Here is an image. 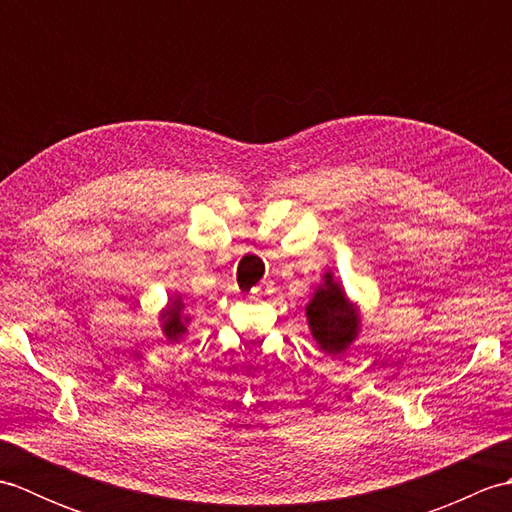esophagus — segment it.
I'll return each instance as SVG.
<instances>
[{
    "label": "esophagus",
    "instance_id": "1",
    "mask_svg": "<svg viewBox=\"0 0 512 512\" xmlns=\"http://www.w3.org/2000/svg\"><path fill=\"white\" fill-rule=\"evenodd\" d=\"M264 295V286H257L255 290H253V297H262Z\"/></svg>",
    "mask_w": 512,
    "mask_h": 512
}]
</instances>
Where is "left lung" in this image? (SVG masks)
<instances>
[{
  "label": "left lung",
  "mask_w": 512,
  "mask_h": 512,
  "mask_svg": "<svg viewBox=\"0 0 512 512\" xmlns=\"http://www.w3.org/2000/svg\"><path fill=\"white\" fill-rule=\"evenodd\" d=\"M308 328L319 350L328 356H341L347 347L356 343L363 328V317L358 303L347 297L339 279L332 270H325L321 284L314 288L306 306Z\"/></svg>",
  "instance_id": "1"
}]
</instances>
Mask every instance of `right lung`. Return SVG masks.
I'll return each instance as SVG.
<instances>
[{
    "instance_id": "add662e5",
    "label": "right lung",
    "mask_w": 512,
    "mask_h": 512,
    "mask_svg": "<svg viewBox=\"0 0 512 512\" xmlns=\"http://www.w3.org/2000/svg\"><path fill=\"white\" fill-rule=\"evenodd\" d=\"M158 321H160L162 334H165L167 341L171 343H178L182 339V334H187L191 317L189 314H184V301L180 292H173V295L167 299V306L160 310Z\"/></svg>"
}]
</instances>
